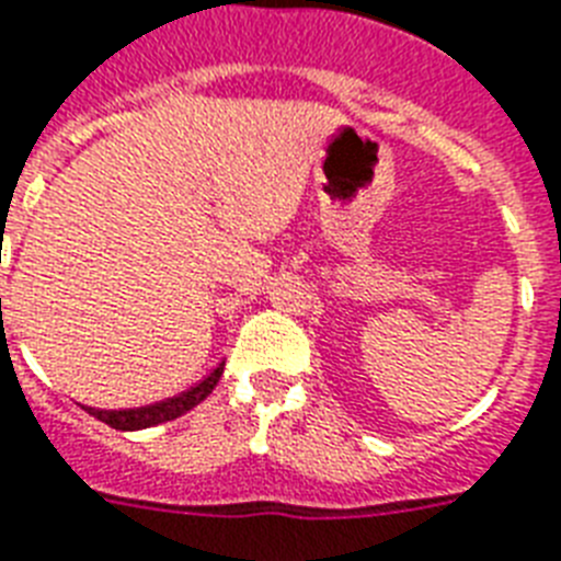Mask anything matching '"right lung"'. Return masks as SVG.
<instances>
[{
	"label": "right lung",
	"mask_w": 561,
	"mask_h": 561,
	"mask_svg": "<svg viewBox=\"0 0 561 561\" xmlns=\"http://www.w3.org/2000/svg\"><path fill=\"white\" fill-rule=\"evenodd\" d=\"M219 376H222V365L214 367L203 382L194 385V388H187V391H182L179 397H170V400L164 402H153V405L127 408V411H101V408H87V411L92 416H98L101 423L118 428V432H138V428H150V425L176 420V416H182L194 405H199V402L217 388Z\"/></svg>",
	"instance_id": "obj_1"
}]
</instances>
